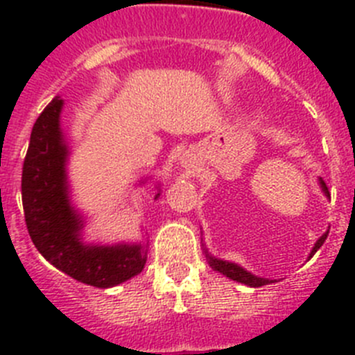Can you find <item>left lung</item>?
<instances>
[{"mask_svg": "<svg viewBox=\"0 0 355 355\" xmlns=\"http://www.w3.org/2000/svg\"><path fill=\"white\" fill-rule=\"evenodd\" d=\"M318 184H320V190L324 192V196L327 197V199H331V193H329L327 190V184H325V181L322 180V178H318ZM329 234V229L325 231L322 236L316 240V243L313 245L311 252H309V256H307V259L313 258V254L316 252V250L320 249V247L324 245L325 238H327ZM202 249H205V254H206V259H208L209 266H211L213 270L220 272L222 275H225V277L233 279V281H236V283H241V284H247V286L250 288H259V286H265V284H270L274 283L272 279H266V277H259V275H254L252 272L245 270L243 266H240L238 263H233V261H227V259H220V258H215L213 254H209V250L206 249V245L202 243Z\"/></svg>", "mask_w": 355, "mask_h": 355, "instance_id": "left-lung-1", "label": "left lung"}]
</instances>
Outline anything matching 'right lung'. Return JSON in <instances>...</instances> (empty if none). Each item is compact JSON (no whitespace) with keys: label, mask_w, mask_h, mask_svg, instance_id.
Masks as SVG:
<instances>
[{"label":"right lung","mask_w":355,"mask_h":355,"mask_svg":"<svg viewBox=\"0 0 355 355\" xmlns=\"http://www.w3.org/2000/svg\"><path fill=\"white\" fill-rule=\"evenodd\" d=\"M62 110L64 99L56 96L31 130L21 181L28 233L44 258L69 277L96 288L117 286L144 270L149 243L146 236L114 245L85 240L87 220L72 205L67 175L71 147L62 130ZM156 190L158 199L159 183Z\"/></svg>","instance_id":"1"}]
</instances>
